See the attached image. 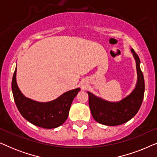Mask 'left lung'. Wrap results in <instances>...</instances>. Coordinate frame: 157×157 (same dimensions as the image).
Returning <instances> with one entry per match:
<instances>
[{"label": "left lung", "instance_id": "left-lung-1", "mask_svg": "<svg viewBox=\"0 0 157 157\" xmlns=\"http://www.w3.org/2000/svg\"><path fill=\"white\" fill-rule=\"evenodd\" d=\"M136 64L137 82L132 93L117 102H110L97 97L91 92L89 104L94 119L98 123L106 126H118L126 123L136 114L142 104L144 95V78L140 68V59L132 49Z\"/></svg>", "mask_w": 157, "mask_h": 157}]
</instances>
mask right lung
<instances>
[{"mask_svg":"<svg viewBox=\"0 0 157 157\" xmlns=\"http://www.w3.org/2000/svg\"><path fill=\"white\" fill-rule=\"evenodd\" d=\"M15 69L12 79V91L14 101L21 114L34 125L44 128L59 127L67 119L71 105L80 88L70 90L56 99L48 102H38L23 95L16 82Z\"/></svg>","mask_w":157,"mask_h":157,"instance_id":"1","label":"right lung"}]
</instances>
